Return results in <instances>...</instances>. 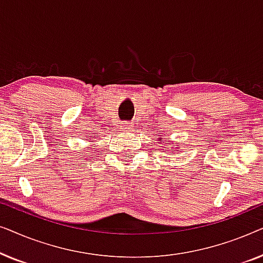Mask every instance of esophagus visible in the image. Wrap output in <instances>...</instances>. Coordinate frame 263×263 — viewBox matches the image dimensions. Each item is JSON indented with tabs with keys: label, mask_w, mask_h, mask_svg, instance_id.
Here are the masks:
<instances>
[{
	"label": "esophagus",
	"mask_w": 263,
	"mask_h": 263,
	"mask_svg": "<svg viewBox=\"0 0 263 263\" xmlns=\"http://www.w3.org/2000/svg\"><path fill=\"white\" fill-rule=\"evenodd\" d=\"M121 129L123 132H130L132 130V124L128 123V122H124V123L121 124Z\"/></svg>",
	"instance_id": "esophagus-1"
}]
</instances>
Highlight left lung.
I'll return each mask as SVG.
<instances>
[{
    "label": "left lung",
    "instance_id": "obj_1",
    "mask_svg": "<svg viewBox=\"0 0 263 263\" xmlns=\"http://www.w3.org/2000/svg\"><path fill=\"white\" fill-rule=\"evenodd\" d=\"M159 140L161 141V139H159ZM161 142H163V141H161ZM176 149H178V148H176ZM171 151H175V149H171Z\"/></svg>",
    "mask_w": 263,
    "mask_h": 263
}]
</instances>
